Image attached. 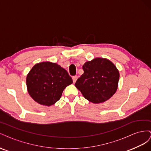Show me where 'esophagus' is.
Returning <instances> with one entry per match:
<instances>
[{
  "label": "esophagus",
  "instance_id": "34e87169",
  "mask_svg": "<svg viewBox=\"0 0 151 151\" xmlns=\"http://www.w3.org/2000/svg\"><path fill=\"white\" fill-rule=\"evenodd\" d=\"M73 83H75L76 82V81L77 80V79H78V76H73Z\"/></svg>",
  "mask_w": 151,
  "mask_h": 151
}]
</instances>
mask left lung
<instances>
[{"label":"left lung","mask_w":151,"mask_h":151,"mask_svg":"<svg viewBox=\"0 0 151 151\" xmlns=\"http://www.w3.org/2000/svg\"><path fill=\"white\" fill-rule=\"evenodd\" d=\"M83 74L75 87L88 101L99 104L110 99L118 88L119 73L109 60L97 58L83 65Z\"/></svg>","instance_id":"obj_1"}]
</instances>
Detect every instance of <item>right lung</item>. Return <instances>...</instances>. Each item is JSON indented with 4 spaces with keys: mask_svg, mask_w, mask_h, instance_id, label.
<instances>
[{
    "mask_svg": "<svg viewBox=\"0 0 151 151\" xmlns=\"http://www.w3.org/2000/svg\"><path fill=\"white\" fill-rule=\"evenodd\" d=\"M28 92L38 104L50 106L58 101L73 80L67 71L50 62L36 64L27 76Z\"/></svg>",
    "mask_w": 151,
    "mask_h": 151,
    "instance_id": "1",
    "label": "right lung"
}]
</instances>
